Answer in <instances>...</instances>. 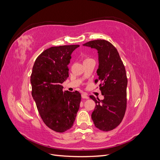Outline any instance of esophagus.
Here are the masks:
<instances>
[{"mask_svg": "<svg viewBox=\"0 0 160 160\" xmlns=\"http://www.w3.org/2000/svg\"><path fill=\"white\" fill-rule=\"evenodd\" d=\"M81 97L83 99H89V97L88 96V94L85 93H83L81 95Z\"/></svg>", "mask_w": 160, "mask_h": 160, "instance_id": "1", "label": "esophagus"}]
</instances>
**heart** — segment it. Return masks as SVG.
Wrapping results in <instances>:
<instances>
[{"instance_id":"obj_1","label":"heart","mask_w":160,"mask_h":160,"mask_svg":"<svg viewBox=\"0 0 160 160\" xmlns=\"http://www.w3.org/2000/svg\"><path fill=\"white\" fill-rule=\"evenodd\" d=\"M87 59H89V58H86V59L85 60H87Z\"/></svg>"}]
</instances>
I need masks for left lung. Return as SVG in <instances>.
I'll return each instance as SVG.
<instances>
[{"instance_id":"left-lung-1","label":"left lung","mask_w":160,"mask_h":160,"mask_svg":"<svg viewBox=\"0 0 160 160\" xmlns=\"http://www.w3.org/2000/svg\"><path fill=\"white\" fill-rule=\"evenodd\" d=\"M98 50L99 76L95 83L99 82L103 100L90 95L96 105L91 114L95 126L109 132L122 122L127 107L128 78L125 66L116 48L108 41L94 40L83 44Z\"/></svg>"}]
</instances>
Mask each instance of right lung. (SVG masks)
I'll use <instances>...</instances> for the list:
<instances>
[{
  "instance_id": "1",
  "label": "right lung",
  "mask_w": 160,
  "mask_h": 160,
  "mask_svg": "<svg viewBox=\"0 0 160 160\" xmlns=\"http://www.w3.org/2000/svg\"><path fill=\"white\" fill-rule=\"evenodd\" d=\"M79 45L52 47L38 56L31 75L32 96L43 122L62 133L73 125L81 95L75 91H62L69 77L71 55Z\"/></svg>"
}]
</instances>
